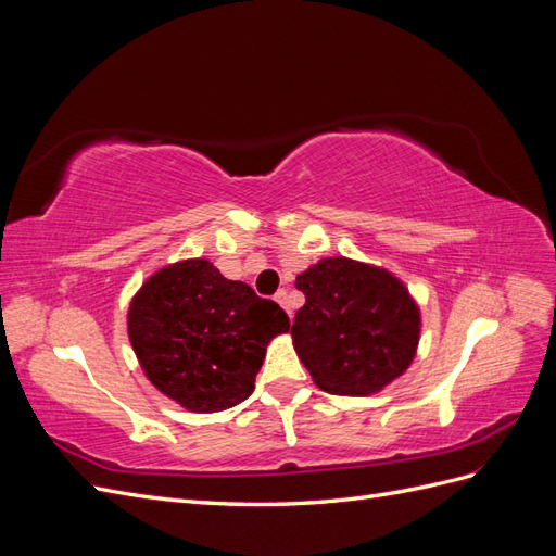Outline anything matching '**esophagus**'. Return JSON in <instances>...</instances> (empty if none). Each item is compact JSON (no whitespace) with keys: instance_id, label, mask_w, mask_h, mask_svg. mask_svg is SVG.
<instances>
[{"instance_id":"34e87169","label":"esophagus","mask_w":556,"mask_h":556,"mask_svg":"<svg viewBox=\"0 0 556 556\" xmlns=\"http://www.w3.org/2000/svg\"><path fill=\"white\" fill-rule=\"evenodd\" d=\"M276 301H278V304L285 308V311H288V315L292 317V308H290V299H288V290H278L276 292Z\"/></svg>"}]
</instances>
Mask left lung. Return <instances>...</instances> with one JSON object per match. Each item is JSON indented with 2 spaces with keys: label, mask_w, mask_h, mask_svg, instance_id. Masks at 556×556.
Instances as JSON below:
<instances>
[{
  "label": "left lung",
  "mask_w": 556,
  "mask_h": 556,
  "mask_svg": "<svg viewBox=\"0 0 556 556\" xmlns=\"http://www.w3.org/2000/svg\"><path fill=\"white\" fill-rule=\"evenodd\" d=\"M296 290L306 304L292 323L294 350L319 390L366 396L410 366L419 308L390 271L327 257L296 276Z\"/></svg>",
  "instance_id": "left-lung-1"
}]
</instances>
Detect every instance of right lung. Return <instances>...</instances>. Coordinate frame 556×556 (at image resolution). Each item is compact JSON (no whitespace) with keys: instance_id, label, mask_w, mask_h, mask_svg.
<instances>
[{"instance_id":"right-lung-1","label":"right lung","mask_w":556,"mask_h":556,"mask_svg":"<svg viewBox=\"0 0 556 556\" xmlns=\"http://www.w3.org/2000/svg\"><path fill=\"white\" fill-rule=\"evenodd\" d=\"M290 329L276 301L208 260L160 268L131 299L127 331L148 380L192 413L227 410L255 390L268 341Z\"/></svg>"}]
</instances>
